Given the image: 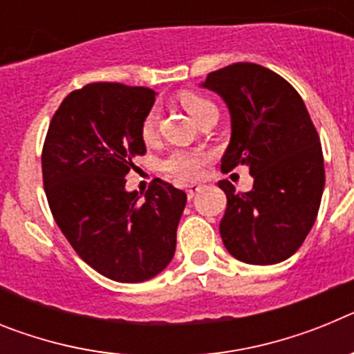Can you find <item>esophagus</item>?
Masks as SVG:
<instances>
[{
    "label": "esophagus",
    "mask_w": 354,
    "mask_h": 354,
    "mask_svg": "<svg viewBox=\"0 0 354 354\" xmlns=\"http://www.w3.org/2000/svg\"><path fill=\"white\" fill-rule=\"evenodd\" d=\"M200 189H202V186H200V184H189V186L186 187V193L189 198H193V196H195Z\"/></svg>",
    "instance_id": "34e87169"
}]
</instances>
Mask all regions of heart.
Wrapping results in <instances>:
<instances>
[{"mask_svg":"<svg viewBox=\"0 0 354 354\" xmlns=\"http://www.w3.org/2000/svg\"><path fill=\"white\" fill-rule=\"evenodd\" d=\"M184 108L189 111L193 118L198 124L204 117H207L211 111H218L216 106L212 104L205 97L195 95V93H186L183 97ZM156 126H158V109L152 108L145 115L142 122V138L145 142H152L156 138ZM205 161L204 152H193V150H171L167 158L162 159V170L168 174L175 175L183 180L196 179L202 171V162Z\"/></svg>","mask_w":354,"mask_h":354,"instance_id":"obj_1","label":"heart"}]
</instances>
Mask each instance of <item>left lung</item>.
<instances>
[{
  "instance_id": "obj_1",
  "label": "left lung",
  "mask_w": 354,
  "mask_h": 354,
  "mask_svg": "<svg viewBox=\"0 0 354 354\" xmlns=\"http://www.w3.org/2000/svg\"><path fill=\"white\" fill-rule=\"evenodd\" d=\"M200 86L218 93L230 111L221 170L246 165L253 177L246 193L218 183L227 195L225 248L246 264L286 261L314 227L324 189L323 149L305 102L277 72L248 62L211 72Z\"/></svg>"
}]
</instances>
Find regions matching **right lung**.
<instances>
[{
  "instance_id": "right-lung-1",
  "label": "right lung",
  "mask_w": 354,
  "mask_h": 354,
  "mask_svg": "<svg viewBox=\"0 0 354 354\" xmlns=\"http://www.w3.org/2000/svg\"><path fill=\"white\" fill-rule=\"evenodd\" d=\"M156 101L145 86L92 83L68 93L42 149L44 189L56 225L90 268L115 282H145L175 253L186 193L154 179L127 192L133 158L147 152L142 122Z\"/></svg>"
}]
</instances>
